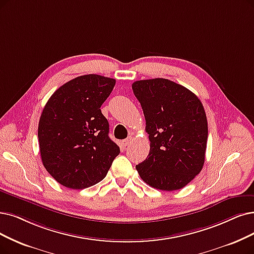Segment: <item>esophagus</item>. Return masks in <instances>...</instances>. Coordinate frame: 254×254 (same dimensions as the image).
<instances>
[{
	"mask_svg": "<svg viewBox=\"0 0 254 254\" xmlns=\"http://www.w3.org/2000/svg\"><path fill=\"white\" fill-rule=\"evenodd\" d=\"M131 141H132V136H129L125 140H123V143H122V146H123L124 148H126V147H128L131 144Z\"/></svg>",
	"mask_w": 254,
	"mask_h": 254,
	"instance_id": "esophagus-1",
	"label": "esophagus"
}]
</instances>
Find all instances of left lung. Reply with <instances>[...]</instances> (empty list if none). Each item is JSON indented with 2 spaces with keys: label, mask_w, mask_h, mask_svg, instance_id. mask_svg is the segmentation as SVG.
<instances>
[{
  "label": "left lung",
  "mask_w": 254,
  "mask_h": 254,
  "mask_svg": "<svg viewBox=\"0 0 254 254\" xmlns=\"http://www.w3.org/2000/svg\"><path fill=\"white\" fill-rule=\"evenodd\" d=\"M133 94L146 119L150 152L135 168L150 187L161 190L185 188L203 168L208 127L198 97L173 81H135Z\"/></svg>",
  "instance_id": "obj_1"
}]
</instances>
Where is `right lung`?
<instances>
[{
  "label": "right lung",
  "instance_id": "add662e5",
  "mask_svg": "<svg viewBox=\"0 0 254 254\" xmlns=\"http://www.w3.org/2000/svg\"><path fill=\"white\" fill-rule=\"evenodd\" d=\"M115 84V79L95 74L77 77L60 86L43 110L38 124L43 165L65 188L98 184L120 153L100 109Z\"/></svg>",
  "mask_w": 254,
  "mask_h": 254
}]
</instances>
